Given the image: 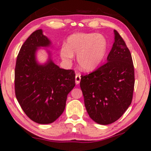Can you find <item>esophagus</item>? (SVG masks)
Wrapping results in <instances>:
<instances>
[{
  "label": "esophagus",
  "instance_id": "obj_1",
  "mask_svg": "<svg viewBox=\"0 0 151 151\" xmlns=\"http://www.w3.org/2000/svg\"><path fill=\"white\" fill-rule=\"evenodd\" d=\"M81 81V75L79 73H77L75 76V82L77 84H79Z\"/></svg>",
  "mask_w": 151,
  "mask_h": 151
}]
</instances>
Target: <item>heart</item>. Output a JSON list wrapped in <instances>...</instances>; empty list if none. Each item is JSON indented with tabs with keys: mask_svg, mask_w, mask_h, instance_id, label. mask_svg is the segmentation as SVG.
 I'll return each instance as SVG.
<instances>
[{
	"mask_svg": "<svg viewBox=\"0 0 151 151\" xmlns=\"http://www.w3.org/2000/svg\"><path fill=\"white\" fill-rule=\"evenodd\" d=\"M108 47L106 37L101 34L77 32L67 38V45L60 48V57L67 65L72 62L74 54L81 70L91 71L101 64Z\"/></svg>",
	"mask_w": 151,
	"mask_h": 151,
	"instance_id": "1",
	"label": "heart"
}]
</instances>
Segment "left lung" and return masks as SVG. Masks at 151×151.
I'll use <instances>...</instances> for the list:
<instances>
[{
    "label": "left lung",
    "mask_w": 151,
    "mask_h": 151,
    "mask_svg": "<svg viewBox=\"0 0 151 151\" xmlns=\"http://www.w3.org/2000/svg\"><path fill=\"white\" fill-rule=\"evenodd\" d=\"M114 42L107 62L94 72L81 76L86 111L101 125L115 122L131 105L135 77L132 57L125 42L114 30Z\"/></svg>",
    "instance_id": "8db88e82"
}]
</instances>
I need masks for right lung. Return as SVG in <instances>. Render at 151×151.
Here are the masks:
<instances>
[{
    "mask_svg": "<svg viewBox=\"0 0 151 151\" xmlns=\"http://www.w3.org/2000/svg\"><path fill=\"white\" fill-rule=\"evenodd\" d=\"M51 42L41 29L35 30L23 43L15 69V92L25 114L40 124L56 121L65 109L67 95L75 86L74 70H64L50 58L44 65L36 60L38 48Z\"/></svg>",
    "mask_w": 151,
    "mask_h": 151,
    "instance_id": "obj_1",
    "label": "right lung"
}]
</instances>
